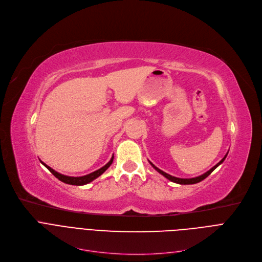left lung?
Segmentation results:
<instances>
[{"instance_id": "8db88e82", "label": "left lung", "mask_w": 262, "mask_h": 262, "mask_svg": "<svg viewBox=\"0 0 262 262\" xmlns=\"http://www.w3.org/2000/svg\"><path fill=\"white\" fill-rule=\"evenodd\" d=\"M228 153V152H227ZM227 153L225 155V157L217 164V165H214L211 169H209L208 171H206L205 173H203V174H201V176H199V177H195V178H190V179H182V178H177V177H173V176H170V174H168V173H166V172H164L163 170H161V169H159L157 166H155L153 165L151 162H149L150 164H151V166L156 169V170L158 171V172H160L162 176H164L166 179H168L169 181H171V182H173V183H177V184H181V185H190V184H195V183H199V182H201V181H203L204 179H206L213 170L214 169H216L219 165H221L223 162H224V160L226 159V157H227Z\"/></svg>"}]
</instances>
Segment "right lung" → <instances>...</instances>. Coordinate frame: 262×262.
Masks as SVG:
<instances>
[{
    "mask_svg": "<svg viewBox=\"0 0 262 262\" xmlns=\"http://www.w3.org/2000/svg\"><path fill=\"white\" fill-rule=\"evenodd\" d=\"M113 159L114 157L111 158V160L107 162L103 167H101L100 169H98V170L94 171V172H91L86 176H82V177H69V176H64V174H61L59 172H57L56 170H54L53 168H51L50 166H48L46 164H44L43 162H41L46 168L49 169V170L58 179L60 180L61 182H63L66 184H70V185H76V186H81V185H85V184H89L91 183L92 181H94L95 179H97L98 177H100L107 168H109L111 166V164L113 163Z\"/></svg>",
    "mask_w": 262,
    "mask_h": 262,
    "instance_id": "add662e5",
    "label": "right lung"
}]
</instances>
